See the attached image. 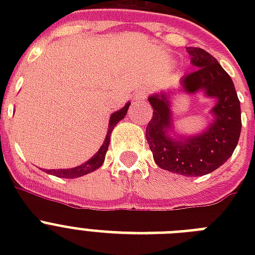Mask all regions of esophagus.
Returning <instances> with one entry per match:
<instances>
[{
    "label": "esophagus",
    "mask_w": 255,
    "mask_h": 255,
    "mask_svg": "<svg viewBox=\"0 0 255 255\" xmlns=\"http://www.w3.org/2000/svg\"><path fill=\"white\" fill-rule=\"evenodd\" d=\"M136 99H140V100L145 99V92H144V91L137 92V94H136Z\"/></svg>",
    "instance_id": "1"
}]
</instances>
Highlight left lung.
Masks as SVG:
<instances>
[{"label":"left lung","mask_w":255,"mask_h":255,"mask_svg":"<svg viewBox=\"0 0 255 255\" xmlns=\"http://www.w3.org/2000/svg\"><path fill=\"white\" fill-rule=\"evenodd\" d=\"M192 65L197 69L182 78L186 92L204 90L208 96L217 98L213 114L216 116L209 129L185 140L168 136L170 128L169 100L165 95H153L149 103L153 115L145 129L148 145L160 168L182 174L204 176L221 167L237 147L241 135V106L233 81L217 59L198 47H186Z\"/></svg>","instance_id":"left-lung-1"}]
</instances>
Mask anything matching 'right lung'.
<instances>
[{"label":"right lung","mask_w":255,"mask_h":255,"mask_svg":"<svg viewBox=\"0 0 255 255\" xmlns=\"http://www.w3.org/2000/svg\"><path fill=\"white\" fill-rule=\"evenodd\" d=\"M128 107H129V103H127L124 106L122 110L119 111L114 112L110 118V126H108V132H107V136H106V140H104L103 145L100 147V149L98 151L92 159H90L87 163L82 164L79 167L77 168H71V169H47L46 172L50 174H54V176H57V177H62V178H74V177H81L83 174H87L92 170L98 169V168L103 164L104 161V157H106V153H107V149H108V144H110V135H111L112 129L115 127L116 124L119 123L120 120L123 119L126 114L128 111Z\"/></svg>","instance_id":"right-lung-1"}]
</instances>
